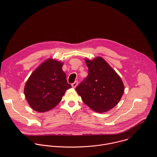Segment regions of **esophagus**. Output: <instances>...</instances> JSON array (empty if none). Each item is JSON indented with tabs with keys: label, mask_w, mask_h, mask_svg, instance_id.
Instances as JSON below:
<instances>
[{
	"label": "esophagus",
	"mask_w": 157,
	"mask_h": 157,
	"mask_svg": "<svg viewBox=\"0 0 157 157\" xmlns=\"http://www.w3.org/2000/svg\"><path fill=\"white\" fill-rule=\"evenodd\" d=\"M77 85H78V81H75L73 83H72V84H71V86H72V87H73V88H75L76 86H77Z\"/></svg>",
	"instance_id": "34e87169"
}]
</instances>
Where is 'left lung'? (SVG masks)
<instances>
[{
	"label": "left lung",
	"instance_id": "left-lung-1",
	"mask_svg": "<svg viewBox=\"0 0 157 157\" xmlns=\"http://www.w3.org/2000/svg\"><path fill=\"white\" fill-rule=\"evenodd\" d=\"M88 76L76 87L84 103L102 113L113 109L121 99L124 86L120 76L102 58L86 59Z\"/></svg>",
	"mask_w": 157,
	"mask_h": 157
}]
</instances>
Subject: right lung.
I'll return each instance as SVG.
<instances>
[{"instance_id": "right-lung-1", "label": "right lung", "mask_w": 157, "mask_h": 157, "mask_svg": "<svg viewBox=\"0 0 157 157\" xmlns=\"http://www.w3.org/2000/svg\"><path fill=\"white\" fill-rule=\"evenodd\" d=\"M63 63L48 59L30 75L25 86V98L35 110L40 113L54 108L65 91L71 87L62 70Z\"/></svg>"}]
</instances>
